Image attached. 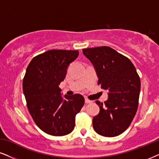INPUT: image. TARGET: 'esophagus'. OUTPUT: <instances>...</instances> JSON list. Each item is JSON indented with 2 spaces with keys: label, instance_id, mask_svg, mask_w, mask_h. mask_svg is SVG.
I'll list each match as a JSON object with an SVG mask.
<instances>
[{
  "label": "esophagus",
  "instance_id": "esophagus-1",
  "mask_svg": "<svg viewBox=\"0 0 159 159\" xmlns=\"http://www.w3.org/2000/svg\"><path fill=\"white\" fill-rule=\"evenodd\" d=\"M85 103H92V100H89V99H87V98H85Z\"/></svg>",
  "mask_w": 159,
  "mask_h": 159
}]
</instances>
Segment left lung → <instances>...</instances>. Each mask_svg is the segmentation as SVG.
<instances>
[{"mask_svg":"<svg viewBox=\"0 0 159 159\" xmlns=\"http://www.w3.org/2000/svg\"><path fill=\"white\" fill-rule=\"evenodd\" d=\"M98 78V84L108 89V99L96 100L100 112L92 119L94 130L108 137L116 136L129 127L137 111L141 82L131 61L107 46L83 49Z\"/></svg>","mask_w":159,"mask_h":159,"instance_id":"1","label":"left lung"}]
</instances>
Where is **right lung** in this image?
Segmentation results:
<instances>
[{"label":"right lung","mask_w":159,"mask_h":159,"mask_svg":"<svg viewBox=\"0 0 159 159\" xmlns=\"http://www.w3.org/2000/svg\"><path fill=\"white\" fill-rule=\"evenodd\" d=\"M78 54V51L51 50L35 56L26 70L23 89L28 109L38 127L49 135L71 133L76 114L84 104L81 94L63 97L59 87Z\"/></svg>","instance_id":"add662e5"}]
</instances>
